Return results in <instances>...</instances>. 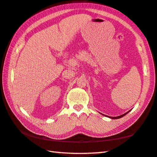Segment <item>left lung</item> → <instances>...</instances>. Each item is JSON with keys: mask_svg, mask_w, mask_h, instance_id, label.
Masks as SVG:
<instances>
[{"mask_svg": "<svg viewBox=\"0 0 157 157\" xmlns=\"http://www.w3.org/2000/svg\"><path fill=\"white\" fill-rule=\"evenodd\" d=\"M130 112V110L129 111H128L127 113H124V114H122V115H121V116H119V117H110V119H120V118H121V117H124V115H126L128 113H129ZM104 116H105V115H104Z\"/></svg>", "mask_w": 157, "mask_h": 157, "instance_id": "left-lung-1", "label": "left lung"}]
</instances>
